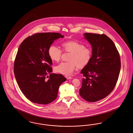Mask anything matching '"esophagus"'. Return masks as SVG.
Wrapping results in <instances>:
<instances>
[{
	"label": "esophagus",
	"instance_id": "1",
	"mask_svg": "<svg viewBox=\"0 0 133 133\" xmlns=\"http://www.w3.org/2000/svg\"><path fill=\"white\" fill-rule=\"evenodd\" d=\"M65 77L66 78V79H71L72 78V77H71V76H65Z\"/></svg>",
	"mask_w": 133,
	"mask_h": 133
}]
</instances>
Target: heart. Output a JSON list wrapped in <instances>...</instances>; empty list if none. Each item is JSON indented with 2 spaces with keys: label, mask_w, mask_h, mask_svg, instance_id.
<instances>
[{
  "label": "heart",
  "mask_w": 133,
  "mask_h": 133,
  "mask_svg": "<svg viewBox=\"0 0 133 133\" xmlns=\"http://www.w3.org/2000/svg\"><path fill=\"white\" fill-rule=\"evenodd\" d=\"M64 52H70L68 62H63L55 67L56 72L65 75L71 74L79 66L84 67L91 60L92 51L90 49L79 42L75 41L64 42L62 44ZM48 54L50 59L55 62H59L62 54L61 49L56 46H51L48 49Z\"/></svg>",
  "instance_id": "1"
}]
</instances>
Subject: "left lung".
I'll return each instance as SVG.
<instances>
[{"instance_id": "obj_1", "label": "left lung", "mask_w": 133, "mask_h": 133, "mask_svg": "<svg viewBox=\"0 0 133 133\" xmlns=\"http://www.w3.org/2000/svg\"><path fill=\"white\" fill-rule=\"evenodd\" d=\"M84 35L92 47V55L89 63L81 71L84 78L79 94L87 102H97L115 88L121 59L115 44L107 35L87 32Z\"/></svg>"}]
</instances>
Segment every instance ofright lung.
Wrapping results in <instances>:
<instances>
[{"label":"right lung","instance_id":"add662e5","mask_svg":"<svg viewBox=\"0 0 133 133\" xmlns=\"http://www.w3.org/2000/svg\"><path fill=\"white\" fill-rule=\"evenodd\" d=\"M63 37L60 33L35 34L24 39L18 48L15 76L21 90L30 101L42 104L53 102L59 86L66 80L62 74L51 73L52 61L48 54L54 40Z\"/></svg>","mask_w":133,"mask_h":133}]
</instances>
